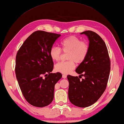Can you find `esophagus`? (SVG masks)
Here are the masks:
<instances>
[{
    "instance_id": "obj_1",
    "label": "esophagus",
    "mask_w": 124,
    "mask_h": 124,
    "mask_svg": "<svg viewBox=\"0 0 124 124\" xmlns=\"http://www.w3.org/2000/svg\"><path fill=\"white\" fill-rule=\"evenodd\" d=\"M62 78H63V79L67 78V76H66L65 74H63V75H62Z\"/></svg>"
}]
</instances>
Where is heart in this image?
I'll return each instance as SVG.
<instances>
[{"instance_id": "b5f03b06", "label": "heart", "mask_w": 124, "mask_h": 124, "mask_svg": "<svg viewBox=\"0 0 124 124\" xmlns=\"http://www.w3.org/2000/svg\"><path fill=\"white\" fill-rule=\"evenodd\" d=\"M60 48L54 46L50 50V55L54 61H59L61 58L62 51L68 53L67 59L69 61L60 62L55 66V70L63 74H69L76 68V62L82 63L87 58L89 51L87 42L81 41L79 37L70 36L60 42Z\"/></svg>"}]
</instances>
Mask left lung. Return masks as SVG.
<instances>
[{
  "label": "left lung",
  "instance_id": "obj_1",
  "mask_svg": "<svg viewBox=\"0 0 124 124\" xmlns=\"http://www.w3.org/2000/svg\"><path fill=\"white\" fill-rule=\"evenodd\" d=\"M89 40V51L87 58L76 69L78 77L67 76L69 82L68 97L77 107H89L98 100L107 85L110 71V60L105 42L98 34L91 31L80 33Z\"/></svg>",
  "mask_w": 124,
  "mask_h": 124
}]
</instances>
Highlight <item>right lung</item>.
<instances>
[{"label": "right lung", "mask_w": 124, "mask_h": 124, "mask_svg": "<svg viewBox=\"0 0 124 124\" xmlns=\"http://www.w3.org/2000/svg\"><path fill=\"white\" fill-rule=\"evenodd\" d=\"M60 36L35 31L25 40L17 53V80L25 99L35 107H43L50 104L54 98V86L62 78L61 73H51L54 63L50 55L51 48ZM43 75L45 78L42 77Z\"/></svg>", "instance_id": "add662e5"}]
</instances>
